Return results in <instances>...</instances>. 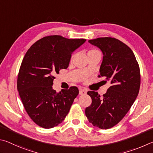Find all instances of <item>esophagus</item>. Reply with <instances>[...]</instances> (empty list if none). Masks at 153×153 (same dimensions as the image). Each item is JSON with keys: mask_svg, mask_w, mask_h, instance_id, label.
<instances>
[{"mask_svg": "<svg viewBox=\"0 0 153 153\" xmlns=\"http://www.w3.org/2000/svg\"><path fill=\"white\" fill-rule=\"evenodd\" d=\"M87 93V90L85 89H81L79 90V95H85Z\"/></svg>", "mask_w": 153, "mask_h": 153, "instance_id": "1", "label": "esophagus"}]
</instances>
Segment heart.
Segmentation results:
<instances>
[{"label":"heart","instance_id":"heart-1","mask_svg":"<svg viewBox=\"0 0 153 153\" xmlns=\"http://www.w3.org/2000/svg\"><path fill=\"white\" fill-rule=\"evenodd\" d=\"M92 52H99V51L97 50H90L89 52V53H92ZM73 58H74V55H72V58H71L72 60V59H73Z\"/></svg>","mask_w":153,"mask_h":153}]
</instances>
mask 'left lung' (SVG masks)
Masks as SVG:
<instances>
[{"mask_svg":"<svg viewBox=\"0 0 153 153\" xmlns=\"http://www.w3.org/2000/svg\"><path fill=\"white\" fill-rule=\"evenodd\" d=\"M88 42L102 52L99 77L105 76L111 86L102 97L97 92H87L92 103L85 109V115L94 126L109 129L121 121L137 97L140 68L132 50L117 39L99 37Z\"/></svg>","mask_w":153,"mask_h":153,"instance_id":"8db88e82","label":"left lung"}]
</instances>
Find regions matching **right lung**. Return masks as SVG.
<instances>
[{
  "mask_svg": "<svg viewBox=\"0 0 153 153\" xmlns=\"http://www.w3.org/2000/svg\"><path fill=\"white\" fill-rule=\"evenodd\" d=\"M85 41L46 36L32 45L24 56L17 89L27 113L40 127L52 128L62 122L78 95L76 87L56 93L52 85L54 75L68 68L72 52Z\"/></svg>",
  "mask_w": 153,
  "mask_h": 153,
  "instance_id": "1",
  "label": "right lung"
}]
</instances>
